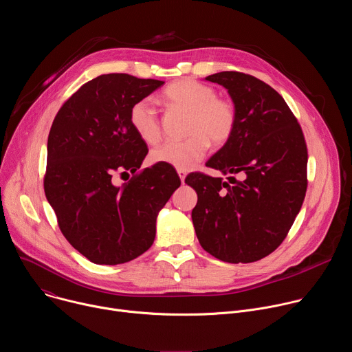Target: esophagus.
Listing matches in <instances>:
<instances>
[{
	"mask_svg": "<svg viewBox=\"0 0 352 352\" xmlns=\"http://www.w3.org/2000/svg\"><path fill=\"white\" fill-rule=\"evenodd\" d=\"M177 173H178V175H179V178H181V182L184 184V181H185V177H186V171H184V170H178Z\"/></svg>",
	"mask_w": 352,
	"mask_h": 352,
	"instance_id": "1",
	"label": "esophagus"
}]
</instances>
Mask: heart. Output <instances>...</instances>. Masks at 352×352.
I'll list each match as a JSON object with an SVG mask.
<instances>
[{
	"label": "heart",
	"mask_w": 352,
	"mask_h": 352,
	"mask_svg": "<svg viewBox=\"0 0 352 352\" xmlns=\"http://www.w3.org/2000/svg\"><path fill=\"white\" fill-rule=\"evenodd\" d=\"M163 97L170 106L189 113L186 129L189 138L182 142H167L152 150L150 160L153 163L186 171L205 157L210 143L223 146L231 139L236 124L235 106L231 100L219 97L212 86L188 78L178 79L164 89ZM129 122L147 144L160 142L162 124L150 97H143L132 104Z\"/></svg>",
	"instance_id": "obj_1"
}]
</instances>
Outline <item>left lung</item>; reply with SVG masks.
<instances>
[{
    "label": "left lung",
    "mask_w": 352,
    "mask_h": 352,
    "mask_svg": "<svg viewBox=\"0 0 352 352\" xmlns=\"http://www.w3.org/2000/svg\"><path fill=\"white\" fill-rule=\"evenodd\" d=\"M206 80L224 86L236 110L231 139L206 166L239 179L204 173L185 178L197 193L195 232L223 262H256L281 245L304 204L307 142L284 98L263 80L235 71Z\"/></svg>",
    "instance_id": "obj_1"
}]
</instances>
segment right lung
<instances>
[{
	"label": "right lung",
	"instance_id": "obj_1",
	"mask_svg": "<svg viewBox=\"0 0 352 352\" xmlns=\"http://www.w3.org/2000/svg\"><path fill=\"white\" fill-rule=\"evenodd\" d=\"M163 80L100 75L57 113L47 140L44 192L67 241L96 265L126 263L152 246L156 219L181 185L167 164L139 171L146 143L129 122L138 100ZM133 173L121 187L116 173Z\"/></svg>",
	"mask_w": 352,
	"mask_h": 352
}]
</instances>
